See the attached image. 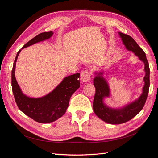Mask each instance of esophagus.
Here are the masks:
<instances>
[{"mask_svg":"<svg viewBox=\"0 0 158 158\" xmlns=\"http://www.w3.org/2000/svg\"><path fill=\"white\" fill-rule=\"evenodd\" d=\"M91 79V72L89 71H84L81 75V80L83 83H87Z\"/></svg>","mask_w":158,"mask_h":158,"instance_id":"1","label":"esophagus"}]
</instances>
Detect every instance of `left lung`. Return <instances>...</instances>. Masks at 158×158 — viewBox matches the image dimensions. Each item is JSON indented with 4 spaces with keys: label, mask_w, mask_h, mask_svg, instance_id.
I'll use <instances>...</instances> for the list:
<instances>
[{
    "label": "left lung",
    "mask_w": 158,
    "mask_h": 158,
    "mask_svg": "<svg viewBox=\"0 0 158 158\" xmlns=\"http://www.w3.org/2000/svg\"><path fill=\"white\" fill-rule=\"evenodd\" d=\"M118 34L126 49L132 52L143 63L145 76L143 77L144 85L140 96L122 107L112 108L105 103V99L110 97V89L106 79L103 77L104 71H94L95 77L93 79V85L96 89V93L93 100V110L101 120L111 124L127 123L136 116L145 105L150 88V67L145 52L131 36L121 32H118Z\"/></svg>",
    "instance_id": "1"
}]
</instances>
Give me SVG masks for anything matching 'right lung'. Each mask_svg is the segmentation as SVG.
Listing matches in <instances>:
<instances>
[{
    "label": "right lung",
    "mask_w": 158,
    "mask_h": 158,
    "mask_svg": "<svg viewBox=\"0 0 158 158\" xmlns=\"http://www.w3.org/2000/svg\"><path fill=\"white\" fill-rule=\"evenodd\" d=\"M53 34L52 31H46L27 42L18 52L12 70V92L18 107L31 119L43 124L52 123L65 114L71 95L80 87V74L78 73L66 77L50 93L41 97L34 98L27 96L22 91L15 77V69L18 57L22 49L48 40Z\"/></svg>",
    "instance_id": "obj_1"
}]
</instances>
